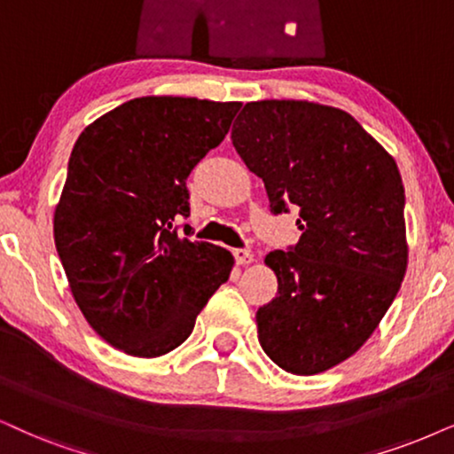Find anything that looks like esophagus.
<instances>
[{
    "label": "esophagus",
    "mask_w": 454,
    "mask_h": 454,
    "mask_svg": "<svg viewBox=\"0 0 454 454\" xmlns=\"http://www.w3.org/2000/svg\"><path fill=\"white\" fill-rule=\"evenodd\" d=\"M232 255H234V262H237V263H251V262H254V254H251L249 249H234Z\"/></svg>",
    "instance_id": "1"
}]
</instances>
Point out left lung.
<instances>
[{
    "label": "left lung",
    "mask_w": 454,
    "mask_h": 454,
    "mask_svg": "<svg viewBox=\"0 0 454 454\" xmlns=\"http://www.w3.org/2000/svg\"><path fill=\"white\" fill-rule=\"evenodd\" d=\"M231 137L270 211H300V240L266 255L278 294L257 309V337L280 369L317 375L358 352L398 294L403 177L352 114L314 102H247Z\"/></svg>",
    "instance_id": "8db88e82"
}]
</instances>
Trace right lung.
Here are the masks:
<instances>
[{
    "label": "right lung",
    "mask_w": 454,
    "mask_h": 454,
    "mask_svg": "<svg viewBox=\"0 0 454 454\" xmlns=\"http://www.w3.org/2000/svg\"><path fill=\"white\" fill-rule=\"evenodd\" d=\"M240 102L145 96L102 114L68 159L54 240L79 309L102 340L157 358L188 340L231 277L222 247L177 237L186 180L231 129Z\"/></svg>",
    "instance_id": "obj_1"
}]
</instances>
